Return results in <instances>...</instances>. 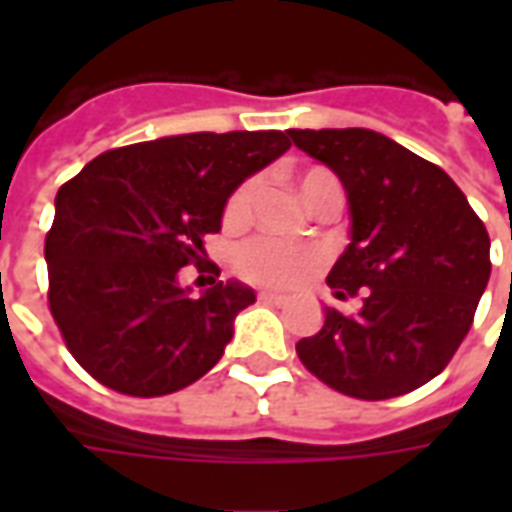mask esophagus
I'll return each instance as SVG.
<instances>
[{
  "label": "esophagus",
  "mask_w": 512,
  "mask_h": 512,
  "mask_svg": "<svg viewBox=\"0 0 512 512\" xmlns=\"http://www.w3.org/2000/svg\"><path fill=\"white\" fill-rule=\"evenodd\" d=\"M260 301H266V304H288V296L274 293V290H263V293H260Z\"/></svg>",
  "instance_id": "34e87169"
}]
</instances>
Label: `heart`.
I'll return each instance as SVG.
<instances>
[{
	"instance_id": "heart-1",
	"label": "heart",
	"mask_w": 512,
	"mask_h": 512,
	"mask_svg": "<svg viewBox=\"0 0 512 512\" xmlns=\"http://www.w3.org/2000/svg\"><path fill=\"white\" fill-rule=\"evenodd\" d=\"M296 189L301 200L310 208H318L323 202L337 200L343 202V189L340 180L334 178L329 169L312 167L296 175ZM257 194V180H244L238 189L230 194L224 205V222L244 224L252 213V202ZM235 271L249 282L268 285V288H296L310 277L318 266V255L307 246L285 244L279 238H255L238 246L233 255Z\"/></svg>"
}]
</instances>
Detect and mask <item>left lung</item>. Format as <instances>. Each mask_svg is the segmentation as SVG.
Segmentation results:
<instances>
[{
  "instance_id": "8db88e82",
  "label": "left lung",
  "mask_w": 512,
  "mask_h": 512,
  "mask_svg": "<svg viewBox=\"0 0 512 512\" xmlns=\"http://www.w3.org/2000/svg\"><path fill=\"white\" fill-rule=\"evenodd\" d=\"M293 145L340 178L351 241L329 271L354 315L323 307V329L296 354L323 384L386 400L447 367L491 277V241L455 180L370 128H290Z\"/></svg>"
}]
</instances>
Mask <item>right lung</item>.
<instances>
[{"label": "right lung", "instance_id": "right-lung-1", "mask_svg": "<svg viewBox=\"0 0 512 512\" xmlns=\"http://www.w3.org/2000/svg\"><path fill=\"white\" fill-rule=\"evenodd\" d=\"M290 147L282 131L161 136L93 158L54 200L49 307L73 359L109 389L158 397L194 384L255 304L241 282L194 296L178 282L249 175ZM219 277V274H216Z\"/></svg>", "mask_w": 512, "mask_h": 512}]
</instances>
